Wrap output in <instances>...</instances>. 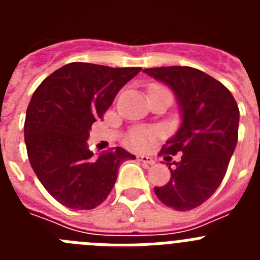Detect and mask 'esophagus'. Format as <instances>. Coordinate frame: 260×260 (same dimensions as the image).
Returning a JSON list of instances; mask_svg holds the SVG:
<instances>
[{"label": "esophagus", "mask_w": 260, "mask_h": 260, "mask_svg": "<svg viewBox=\"0 0 260 260\" xmlns=\"http://www.w3.org/2000/svg\"><path fill=\"white\" fill-rule=\"evenodd\" d=\"M137 158L139 160V161H142L143 164H147V165H153L156 162L155 158L147 155H138Z\"/></svg>", "instance_id": "34e87169"}]
</instances>
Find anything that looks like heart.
<instances>
[{
  "label": "heart",
  "instance_id": "1",
  "mask_svg": "<svg viewBox=\"0 0 260 260\" xmlns=\"http://www.w3.org/2000/svg\"><path fill=\"white\" fill-rule=\"evenodd\" d=\"M153 137H156L155 130H150V128H142V130H138L134 134L132 135V142L133 146L135 148H144V147L148 144L150 139H152Z\"/></svg>",
  "mask_w": 260,
  "mask_h": 260
}]
</instances>
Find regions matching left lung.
<instances>
[{
    "label": "left lung",
    "mask_w": 260,
    "mask_h": 260,
    "mask_svg": "<svg viewBox=\"0 0 260 260\" xmlns=\"http://www.w3.org/2000/svg\"><path fill=\"white\" fill-rule=\"evenodd\" d=\"M143 71L173 89L182 114L178 132L160 151L171 180L153 190L168 207L192 210L224 180L238 141V105L224 84L198 69L167 66Z\"/></svg>",
    "instance_id": "8db88e82"
}]
</instances>
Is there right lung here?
Here are the masks:
<instances>
[{
	"label": "right lung",
	"mask_w": 260,
	"mask_h": 260,
	"mask_svg": "<svg viewBox=\"0 0 260 260\" xmlns=\"http://www.w3.org/2000/svg\"><path fill=\"white\" fill-rule=\"evenodd\" d=\"M141 68L71 62L45 78L27 108L24 142L41 185L71 210H92L113 189L119 165L135 156L121 147L93 158L87 139L118 91Z\"/></svg>",
	"instance_id": "obj_1"
}]
</instances>
